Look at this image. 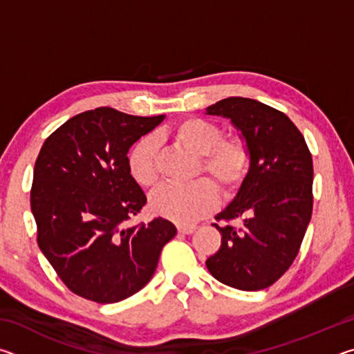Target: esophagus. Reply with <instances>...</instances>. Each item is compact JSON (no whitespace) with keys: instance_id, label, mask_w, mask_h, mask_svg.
Returning <instances> with one entry per match:
<instances>
[{"instance_id":"34e87169","label":"esophagus","mask_w":354,"mask_h":354,"mask_svg":"<svg viewBox=\"0 0 354 354\" xmlns=\"http://www.w3.org/2000/svg\"><path fill=\"white\" fill-rule=\"evenodd\" d=\"M196 230L195 226H184V225H179L178 226V232L179 234H192Z\"/></svg>"}]
</instances>
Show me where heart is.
I'll list each match as a JSON object with an SVG mask.
<instances>
[{
    "label": "heart",
    "mask_w": 354,
    "mask_h": 354,
    "mask_svg": "<svg viewBox=\"0 0 354 354\" xmlns=\"http://www.w3.org/2000/svg\"><path fill=\"white\" fill-rule=\"evenodd\" d=\"M170 134L190 153L201 156L198 171L206 173L225 195L234 194L250 165V149L242 137H223L218 124L198 117L175 123ZM128 170L142 187H153L158 183V142L154 137L145 136L134 143L128 153ZM217 203V190L201 179L189 185H160L149 198V207L160 217L192 225L212 212Z\"/></svg>",
    "instance_id": "b5f03b06"
}]
</instances>
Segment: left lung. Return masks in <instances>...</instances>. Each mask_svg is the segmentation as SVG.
Segmentation results:
<instances>
[{
  "instance_id": "obj_1",
  "label": "left lung",
  "mask_w": 354,
  "mask_h": 354,
  "mask_svg": "<svg viewBox=\"0 0 354 354\" xmlns=\"http://www.w3.org/2000/svg\"><path fill=\"white\" fill-rule=\"evenodd\" d=\"M231 120L250 149V167L232 201L217 220L221 245L207 257L212 277L239 290L272 286L292 266L313 215V156L286 113L261 101L231 97L206 107Z\"/></svg>"
}]
</instances>
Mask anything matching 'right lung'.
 <instances>
[{
  "instance_id": "right-lung-1",
  "label": "right lung",
  "mask_w": 354,
  "mask_h": 354,
  "mask_svg": "<svg viewBox=\"0 0 354 354\" xmlns=\"http://www.w3.org/2000/svg\"><path fill=\"white\" fill-rule=\"evenodd\" d=\"M164 118L98 107L67 120L40 149L31 189L37 243L76 295L103 304L134 295L176 236L162 217L128 226L147 203L128 151Z\"/></svg>"
}]
</instances>
